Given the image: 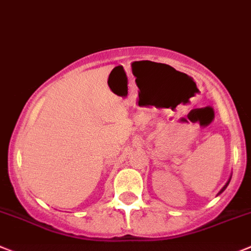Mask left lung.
I'll use <instances>...</instances> for the list:
<instances>
[{"instance_id":"8db88e82","label":"left lung","mask_w":251,"mask_h":251,"mask_svg":"<svg viewBox=\"0 0 251 251\" xmlns=\"http://www.w3.org/2000/svg\"><path fill=\"white\" fill-rule=\"evenodd\" d=\"M230 180H231V177H229V180H227V181H226V184H225L224 186H223V189H221V190L219 191V194H218V195H220V194L223 193V191H224L225 189H226V187H227V185H229V182H230Z\"/></svg>"}]
</instances>
